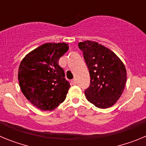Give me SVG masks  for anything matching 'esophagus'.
Returning a JSON list of instances; mask_svg holds the SVG:
<instances>
[{
  "mask_svg": "<svg viewBox=\"0 0 146 146\" xmlns=\"http://www.w3.org/2000/svg\"><path fill=\"white\" fill-rule=\"evenodd\" d=\"M71 82H72V85H76L77 84V80H76V79H73L71 81Z\"/></svg>",
  "mask_w": 146,
  "mask_h": 146,
  "instance_id": "esophagus-1",
  "label": "esophagus"
}]
</instances>
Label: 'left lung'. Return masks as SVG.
I'll use <instances>...</instances> for the list:
<instances>
[{
  "instance_id": "left-lung-1",
  "label": "left lung",
  "mask_w": 146,
  "mask_h": 146,
  "mask_svg": "<svg viewBox=\"0 0 146 146\" xmlns=\"http://www.w3.org/2000/svg\"><path fill=\"white\" fill-rule=\"evenodd\" d=\"M89 69L90 86L86 89L88 101L102 109L115 104L124 90L126 70L124 64L114 52L92 41L80 42Z\"/></svg>"
}]
</instances>
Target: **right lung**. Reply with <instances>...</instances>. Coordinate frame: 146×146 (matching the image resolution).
<instances>
[{
    "mask_svg": "<svg viewBox=\"0 0 146 146\" xmlns=\"http://www.w3.org/2000/svg\"><path fill=\"white\" fill-rule=\"evenodd\" d=\"M69 50L66 43H46L27 54L20 63L18 80L30 102L42 110H52L65 100L70 85L58 65Z\"/></svg>",
    "mask_w": 146,
    "mask_h": 146,
    "instance_id": "1",
    "label": "right lung"
}]
</instances>
